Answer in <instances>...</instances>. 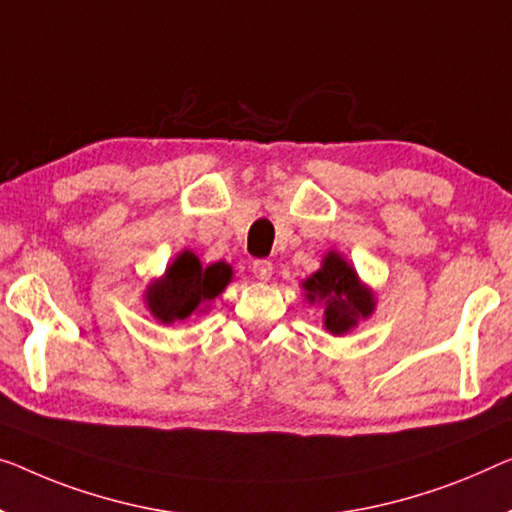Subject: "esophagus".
Masks as SVG:
<instances>
[{
    "label": "esophagus",
    "mask_w": 512,
    "mask_h": 512,
    "mask_svg": "<svg viewBox=\"0 0 512 512\" xmlns=\"http://www.w3.org/2000/svg\"><path fill=\"white\" fill-rule=\"evenodd\" d=\"M253 273H255L257 280H269L271 273H273V264L266 262V259H255Z\"/></svg>",
    "instance_id": "1"
}]
</instances>
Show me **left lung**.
Returning a JSON list of instances; mask_svg holds the SVG:
<instances>
[{
	"instance_id": "obj_1",
	"label": "left lung",
	"mask_w": 512,
	"mask_h": 512,
	"mask_svg": "<svg viewBox=\"0 0 512 512\" xmlns=\"http://www.w3.org/2000/svg\"><path fill=\"white\" fill-rule=\"evenodd\" d=\"M303 287L308 292V301H324V324L335 335L347 333L358 319L368 317L375 308L372 294L361 287L356 271L338 253H329L322 269L305 280Z\"/></svg>"
}]
</instances>
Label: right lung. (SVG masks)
Listing matches in <instances>:
<instances>
[{
    "label": "right lung",
    "mask_w": 512,
    "mask_h": 512,
    "mask_svg": "<svg viewBox=\"0 0 512 512\" xmlns=\"http://www.w3.org/2000/svg\"><path fill=\"white\" fill-rule=\"evenodd\" d=\"M232 278V269L223 262L204 269L193 253H181L167 269L165 278L154 282L147 292L149 310L163 324L183 322L200 305L209 303L223 292Z\"/></svg>",
    "instance_id": "add662e5"
}]
</instances>
